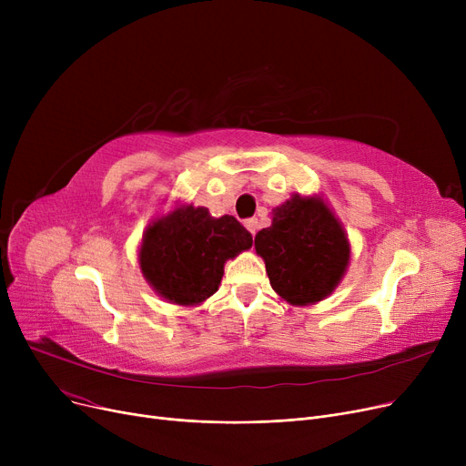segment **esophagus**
I'll list each match as a JSON object with an SVG mask.
<instances>
[{"label": "esophagus", "instance_id": "34e87169", "mask_svg": "<svg viewBox=\"0 0 466 466\" xmlns=\"http://www.w3.org/2000/svg\"><path fill=\"white\" fill-rule=\"evenodd\" d=\"M246 228L251 232V236H255L257 230H258V220L257 218H248L246 220Z\"/></svg>", "mask_w": 466, "mask_h": 466}]
</instances>
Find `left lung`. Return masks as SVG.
I'll list each match as a JSON object with an SVG mask.
<instances>
[{
	"mask_svg": "<svg viewBox=\"0 0 466 466\" xmlns=\"http://www.w3.org/2000/svg\"><path fill=\"white\" fill-rule=\"evenodd\" d=\"M255 249L272 289L290 306L330 297L351 260L348 232L319 194H292L274 208L272 225L255 236Z\"/></svg>",
	"mask_w": 466,
	"mask_h": 466,
	"instance_id": "1",
	"label": "left lung"
}]
</instances>
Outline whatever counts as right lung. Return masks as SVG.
Here are the masks:
<instances>
[{"instance_id": "1", "label": "right lung", "mask_w": 466, "mask_h": 466, "mask_svg": "<svg viewBox=\"0 0 466 466\" xmlns=\"http://www.w3.org/2000/svg\"><path fill=\"white\" fill-rule=\"evenodd\" d=\"M253 238L232 215L176 204L147 225L137 251L139 270L169 304L200 306L215 295L228 258L251 249Z\"/></svg>"}]
</instances>
